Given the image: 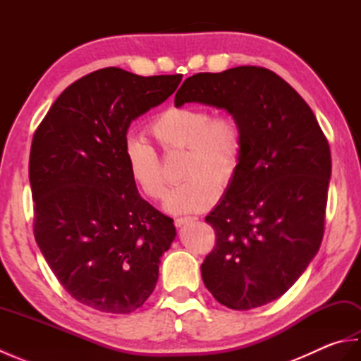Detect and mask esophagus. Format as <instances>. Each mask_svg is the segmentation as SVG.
Here are the masks:
<instances>
[{
  "label": "esophagus",
  "instance_id": "1",
  "mask_svg": "<svg viewBox=\"0 0 361 361\" xmlns=\"http://www.w3.org/2000/svg\"><path fill=\"white\" fill-rule=\"evenodd\" d=\"M195 220H198V219L197 217H178V219H175V225L183 226V225L190 224V221H195Z\"/></svg>",
  "mask_w": 361,
  "mask_h": 361
}]
</instances>
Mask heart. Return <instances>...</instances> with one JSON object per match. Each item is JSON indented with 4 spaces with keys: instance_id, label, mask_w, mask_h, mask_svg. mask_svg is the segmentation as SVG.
Returning a JSON list of instances; mask_svg holds the SVG:
<instances>
[{
    "instance_id": "b5f03b06",
    "label": "heart",
    "mask_w": 361,
    "mask_h": 361,
    "mask_svg": "<svg viewBox=\"0 0 361 361\" xmlns=\"http://www.w3.org/2000/svg\"><path fill=\"white\" fill-rule=\"evenodd\" d=\"M152 135L166 150L186 149L185 181L167 194L164 209L171 214H197L217 202L239 172L243 157V132L231 114L211 118L202 106H171L150 126ZM130 178L152 200L164 195L166 181L157 150L142 137L130 136L124 144Z\"/></svg>"
}]
</instances>
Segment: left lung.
I'll use <instances>...</instances> for the list:
<instances>
[{
	"mask_svg": "<svg viewBox=\"0 0 361 361\" xmlns=\"http://www.w3.org/2000/svg\"><path fill=\"white\" fill-rule=\"evenodd\" d=\"M186 102L226 110L243 132L239 172L206 216L217 242L203 282L229 309L260 307L286 293L319 250L329 142L304 99L267 68L190 75L175 94V106Z\"/></svg>",
	"mask_w": 361,
	"mask_h": 361,
	"instance_id": "obj_1",
	"label": "left lung"
}]
</instances>
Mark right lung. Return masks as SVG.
<instances>
[{
  "instance_id": "right-lung-1",
  "label": "right lung",
  "mask_w": 361,
  "mask_h": 361,
  "mask_svg": "<svg viewBox=\"0 0 361 361\" xmlns=\"http://www.w3.org/2000/svg\"><path fill=\"white\" fill-rule=\"evenodd\" d=\"M181 74L142 78L104 68L71 83L34 133V235L75 301L132 313L158 281L173 220L137 192L124 161L132 121L163 104Z\"/></svg>"
}]
</instances>
